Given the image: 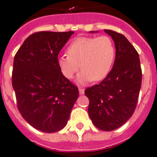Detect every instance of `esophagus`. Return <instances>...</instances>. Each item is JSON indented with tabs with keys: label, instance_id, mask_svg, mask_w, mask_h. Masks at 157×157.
<instances>
[{
	"label": "esophagus",
	"instance_id": "obj_1",
	"mask_svg": "<svg viewBox=\"0 0 157 157\" xmlns=\"http://www.w3.org/2000/svg\"><path fill=\"white\" fill-rule=\"evenodd\" d=\"M79 93L81 95H83L85 93V89H82V88H79Z\"/></svg>",
	"mask_w": 157,
	"mask_h": 157
}]
</instances>
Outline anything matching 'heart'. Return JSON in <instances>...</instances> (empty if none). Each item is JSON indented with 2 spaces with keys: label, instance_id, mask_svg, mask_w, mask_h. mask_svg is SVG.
Segmentation results:
<instances>
[{
  "label": "heart",
  "instance_id": "obj_1",
  "mask_svg": "<svg viewBox=\"0 0 157 157\" xmlns=\"http://www.w3.org/2000/svg\"><path fill=\"white\" fill-rule=\"evenodd\" d=\"M68 56H60L57 64L64 77L72 78L80 69V84L100 81L109 75L115 60L116 48L108 36H80L75 38L67 48Z\"/></svg>",
  "mask_w": 157,
  "mask_h": 157
}]
</instances>
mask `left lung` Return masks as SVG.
<instances>
[{"label": "left lung", "mask_w": 157, "mask_h": 157, "mask_svg": "<svg viewBox=\"0 0 157 157\" xmlns=\"http://www.w3.org/2000/svg\"><path fill=\"white\" fill-rule=\"evenodd\" d=\"M105 32L115 44L114 64L103 81L85 89V94L89 100L88 112L93 124L103 131H113L133 114L141 87L142 72L139 54L127 38L113 30Z\"/></svg>", "instance_id": "8db88e82"}]
</instances>
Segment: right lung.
Returning <instances> with one entry per match:
<instances>
[{
    "mask_svg": "<svg viewBox=\"0 0 157 157\" xmlns=\"http://www.w3.org/2000/svg\"><path fill=\"white\" fill-rule=\"evenodd\" d=\"M74 32H38L24 41L14 56L12 85L18 110L39 131L52 133L68 123L78 88L61 73L57 59Z\"/></svg>",
    "mask_w": 157,
    "mask_h": 157,
    "instance_id": "add662e5",
    "label": "right lung"
}]
</instances>
